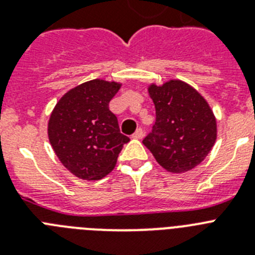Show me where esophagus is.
<instances>
[{
    "label": "esophagus",
    "instance_id": "esophagus-1",
    "mask_svg": "<svg viewBox=\"0 0 255 255\" xmlns=\"http://www.w3.org/2000/svg\"><path fill=\"white\" fill-rule=\"evenodd\" d=\"M143 136H144V131H143V129H141V128L136 129V131L132 134V138H134V139H141Z\"/></svg>",
    "mask_w": 255,
    "mask_h": 255
}]
</instances>
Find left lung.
<instances>
[{"mask_svg": "<svg viewBox=\"0 0 255 255\" xmlns=\"http://www.w3.org/2000/svg\"><path fill=\"white\" fill-rule=\"evenodd\" d=\"M155 123L143 144L164 170L190 171L206 158L217 138V123L203 96L181 80L150 84Z\"/></svg>", "mask_w": 255, "mask_h": 255, "instance_id": "1", "label": "left lung"}]
</instances>
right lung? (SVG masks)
Masks as SVG:
<instances>
[{"mask_svg":"<svg viewBox=\"0 0 255 255\" xmlns=\"http://www.w3.org/2000/svg\"><path fill=\"white\" fill-rule=\"evenodd\" d=\"M120 88V83L103 79L83 83L61 97L49 116V143L61 163L79 179L105 177L130 140L108 108Z\"/></svg>","mask_w":255,"mask_h":255,"instance_id":"add662e5","label":"right lung"}]
</instances>
